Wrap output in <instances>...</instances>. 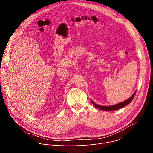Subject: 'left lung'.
I'll use <instances>...</instances> for the list:
<instances>
[{
	"mask_svg": "<svg viewBox=\"0 0 153 153\" xmlns=\"http://www.w3.org/2000/svg\"><path fill=\"white\" fill-rule=\"evenodd\" d=\"M136 92H137V91H135V92H134V93L133 94V95L130 97V98H128V100L123 101V102H121V103H117V104L114 105H112V106H101V105L96 104V103L94 102V101H92L91 100V101L92 103L93 104V105L95 106V107H96L97 108H98V109H100V110H105V111L116 110L120 109V108H123L124 106H126V105H128L129 103H130L131 102V101L133 100L134 97H135V96Z\"/></svg>",
	"mask_w": 153,
	"mask_h": 153,
	"instance_id": "obj_1",
	"label": "left lung"
}]
</instances>
